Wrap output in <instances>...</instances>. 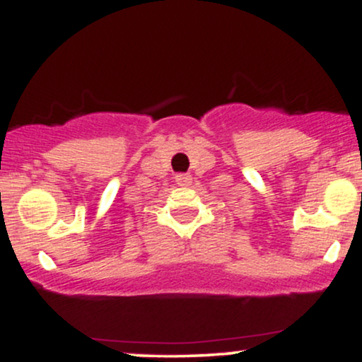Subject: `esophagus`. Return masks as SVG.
<instances>
[{"label":"esophagus","instance_id":"34e87169","mask_svg":"<svg viewBox=\"0 0 362 362\" xmlns=\"http://www.w3.org/2000/svg\"><path fill=\"white\" fill-rule=\"evenodd\" d=\"M190 180H192V177H190L189 173H177V175H175L177 185H180V187L190 185Z\"/></svg>","mask_w":362,"mask_h":362}]
</instances>
